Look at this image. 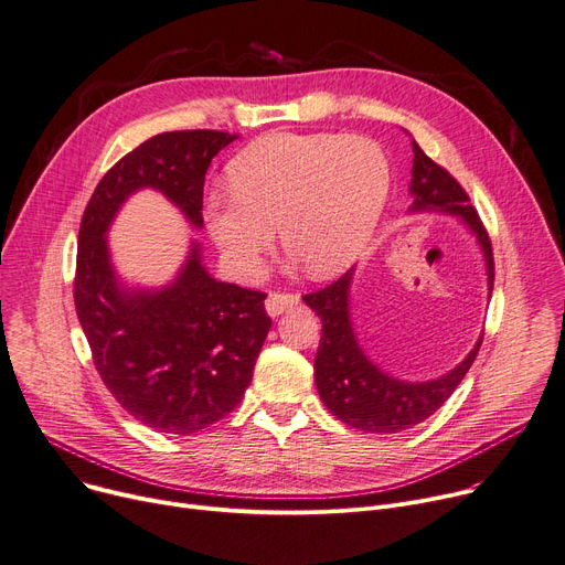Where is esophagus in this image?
Returning a JSON list of instances; mask_svg holds the SVG:
<instances>
[{"instance_id":"obj_1","label":"esophagus","mask_w":565,"mask_h":565,"mask_svg":"<svg viewBox=\"0 0 565 565\" xmlns=\"http://www.w3.org/2000/svg\"><path fill=\"white\" fill-rule=\"evenodd\" d=\"M299 305V295L295 292H270L268 299H266V311L277 318L281 316L284 311H290Z\"/></svg>"}]
</instances>
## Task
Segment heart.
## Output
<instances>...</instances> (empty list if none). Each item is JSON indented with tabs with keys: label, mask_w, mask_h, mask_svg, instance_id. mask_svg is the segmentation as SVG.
<instances>
[{
	"label": "heart",
	"mask_w": 565,
	"mask_h": 565,
	"mask_svg": "<svg viewBox=\"0 0 565 565\" xmlns=\"http://www.w3.org/2000/svg\"><path fill=\"white\" fill-rule=\"evenodd\" d=\"M227 179L232 195H211L204 215L238 277L260 273L275 227L311 275L331 277L359 258L377 227L391 168L365 136L273 134L245 147Z\"/></svg>",
	"instance_id": "obj_1"
}]
</instances>
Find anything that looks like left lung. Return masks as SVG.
<instances>
[{
  "mask_svg": "<svg viewBox=\"0 0 565 565\" xmlns=\"http://www.w3.org/2000/svg\"><path fill=\"white\" fill-rule=\"evenodd\" d=\"M413 147L411 211H443L459 215L477 236L488 273V292L493 290L495 263L493 247L479 213L472 209L461 183L443 166L431 161L416 140ZM348 270L322 290L302 299L322 322L320 348L316 352V386L324 406L345 425L370 434H397L427 420L457 391L470 370L481 338L472 352L447 374L431 382H402L374 365L361 350L350 320V284Z\"/></svg>",
  "mask_w": 565,
  "mask_h": 565,
  "instance_id": "left-lung-1",
  "label": "left lung"
}]
</instances>
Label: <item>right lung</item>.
Segmentation results:
<instances>
[{
	"instance_id": "add662e5",
	"label": "right lung",
	"mask_w": 565,
	"mask_h": 565,
	"mask_svg": "<svg viewBox=\"0 0 565 565\" xmlns=\"http://www.w3.org/2000/svg\"><path fill=\"white\" fill-rule=\"evenodd\" d=\"M236 134L166 131L113 166L84 211L74 307L104 386L145 427L195 434L243 399L270 331L268 295L215 281L193 245L161 290H129L113 273L106 232L138 188H157L202 227L204 174Z\"/></svg>"
}]
</instances>
